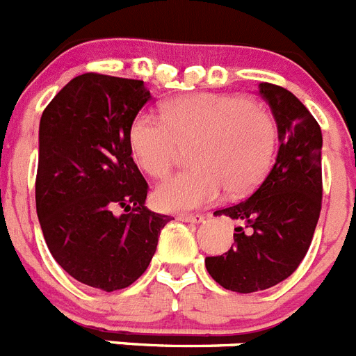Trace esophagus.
Returning <instances> with one entry per match:
<instances>
[{
    "label": "esophagus",
    "mask_w": 356,
    "mask_h": 356,
    "mask_svg": "<svg viewBox=\"0 0 356 356\" xmlns=\"http://www.w3.org/2000/svg\"><path fill=\"white\" fill-rule=\"evenodd\" d=\"M178 220L185 221V223H202L203 216L202 214H180Z\"/></svg>",
    "instance_id": "obj_1"
}]
</instances>
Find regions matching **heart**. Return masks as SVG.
<instances>
[{"label":"heart","instance_id":"obj_1","mask_svg":"<svg viewBox=\"0 0 356 356\" xmlns=\"http://www.w3.org/2000/svg\"><path fill=\"white\" fill-rule=\"evenodd\" d=\"M163 117L142 111L129 126V147L142 171L162 178L171 171L181 145H193L194 169L156 187L154 205L180 212L221 196L245 194L268 172L275 151V122L266 109L243 95L193 93L169 100Z\"/></svg>","mask_w":356,"mask_h":356}]
</instances>
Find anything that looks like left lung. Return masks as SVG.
<instances>
[{"instance_id":"left-lung-1","label":"left lung","mask_w":356,"mask_h":356,"mask_svg":"<svg viewBox=\"0 0 356 356\" xmlns=\"http://www.w3.org/2000/svg\"><path fill=\"white\" fill-rule=\"evenodd\" d=\"M259 93L277 122V158L250 198L214 212L239 227L229 252L205 259L211 277L238 293L266 290L296 272L323 203L321 126L291 91L261 83Z\"/></svg>"}]
</instances>
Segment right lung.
Returning a JSON list of instances; mask_svg holds the SVG:
<instances>
[{
	"mask_svg": "<svg viewBox=\"0 0 356 356\" xmlns=\"http://www.w3.org/2000/svg\"><path fill=\"white\" fill-rule=\"evenodd\" d=\"M151 93L144 81L83 74L42 111L35 207L54 259L79 282L127 288L147 270L171 218L145 207L129 126Z\"/></svg>",
	"mask_w": 356,
	"mask_h": 356,
	"instance_id": "obj_1",
	"label": "right lung"
}]
</instances>
